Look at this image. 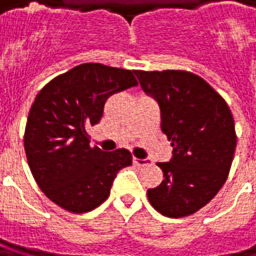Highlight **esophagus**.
<instances>
[{
	"instance_id": "1",
	"label": "esophagus",
	"mask_w": 256,
	"mask_h": 256,
	"mask_svg": "<svg viewBox=\"0 0 256 256\" xmlns=\"http://www.w3.org/2000/svg\"><path fill=\"white\" fill-rule=\"evenodd\" d=\"M132 162H134V164H137V166H147V164H152V162H150L148 158H137V157H134Z\"/></svg>"
}]
</instances>
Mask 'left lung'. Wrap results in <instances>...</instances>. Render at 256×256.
I'll use <instances>...</instances> for the list:
<instances>
[{"mask_svg": "<svg viewBox=\"0 0 256 256\" xmlns=\"http://www.w3.org/2000/svg\"><path fill=\"white\" fill-rule=\"evenodd\" d=\"M160 106L170 162L157 163L162 184L147 191L160 214L179 218L208 204L228 179L236 148L234 120L224 99L201 77L180 70L134 71Z\"/></svg>", "mask_w": 256, "mask_h": 256, "instance_id": "8db88e82", "label": "left lung"}]
</instances>
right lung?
Wrapping results in <instances>:
<instances>
[{
	"label": "right lung",
	"instance_id": "obj_1",
	"mask_svg": "<svg viewBox=\"0 0 256 256\" xmlns=\"http://www.w3.org/2000/svg\"><path fill=\"white\" fill-rule=\"evenodd\" d=\"M137 86L130 70L82 64L55 77L28 112L24 150L32 174L46 196L71 212L99 207L120 169L131 166L125 148L90 147L87 126L96 125L112 94Z\"/></svg>",
	"mask_w": 256,
	"mask_h": 256
}]
</instances>
